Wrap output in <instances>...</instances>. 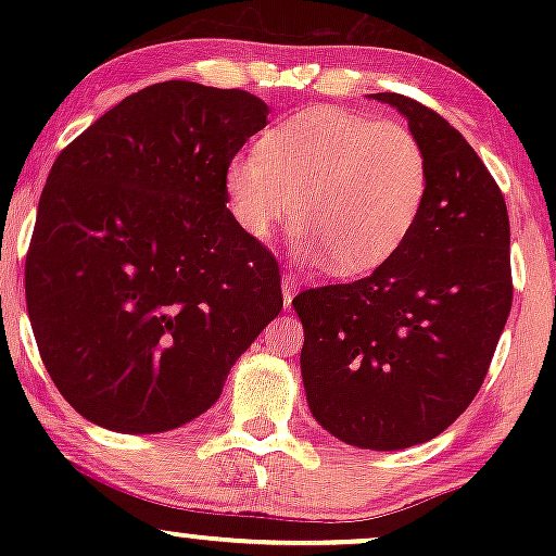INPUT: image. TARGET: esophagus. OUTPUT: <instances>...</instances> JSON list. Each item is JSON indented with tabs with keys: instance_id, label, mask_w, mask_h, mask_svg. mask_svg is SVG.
Here are the masks:
<instances>
[{
	"instance_id": "obj_1",
	"label": "esophagus",
	"mask_w": 556,
	"mask_h": 556,
	"mask_svg": "<svg viewBox=\"0 0 556 556\" xmlns=\"http://www.w3.org/2000/svg\"><path fill=\"white\" fill-rule=\"evenodd\" d=\"M298 292V279L292 274H282V298H285V308H290L292 298Z\"/></svg>"
}]
</instances>
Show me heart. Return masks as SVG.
<instances>
[{
	"mask_svg": "<svg viewBox=\"0 0 556 556\" xmlns=\"http://www.w3.org/2000/svg\"><path fill=\"white\" fill-rule=\"evenodd\" d=\"M431 164L410 127L361 112L311 106L235 156L225 198L245 235L266 240L279 225L303 229L300 258L337 274H366L405 245L424 214Z\"/></svg>",
	"mask_w": 556,
	"mask_h": 556,
	"instance_id": "1",
	"label": "heart"
}]
</instances>
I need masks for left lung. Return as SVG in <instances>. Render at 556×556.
I'll return each mask as SVG.
<instances>
[{"label":"left lung","instance_id":"8db88e82","mask_svg":"<svg viewBox=\"0 0 556 556\" xmlns=\"http://www.w3.org/2000/svg\"><path fill=\"white\" fill-rule=\"evenodd\" d=\"M407 117L431 164L424 214L374 274L295 295L308 407L331 437L405 450L473 402L513 308L509 216L500 185L444 117L374 93Z\"/></svg>","mask_w":556,"mask_h":556}]
</instances>
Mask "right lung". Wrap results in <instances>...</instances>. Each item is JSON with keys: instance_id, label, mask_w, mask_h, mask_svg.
<instances>
[{"instance_id": "right-lung-1", "label": "right lung", "mask_w": 556, "mask_h": 556, "mask_svg": "<svg viewBox=\"0 0 556 556\" xmlns=\"http://www.w3.org/2000/svg\"><path fill=\"white\" fill-rule=\"evenodd\" d=\"M266 114L240 88L156 83L52 164L25 303L54 387L91 424L159 433L198 418L282 311L277 258L225 198Z\"/></svg>"}]
</instances>
